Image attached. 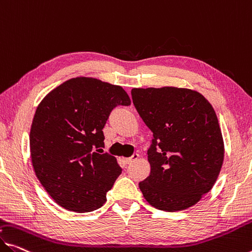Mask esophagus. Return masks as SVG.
<instances>
[{"label":"esophagus","mask_w":252,"mask_h":252,"mask_svg":"<svg viewBox=\"0 0 252 252\" xmlns=\"http://www.w3.org/2000/svg\"><path fill=\"white\" fill-rule=\"evenodd\" d=\"M138 158V154H133V156H131L130 158H125V163L126 164H131L133 163V162H135Z\"/></svg>","instance_id":"obj_1"}]
</instances>
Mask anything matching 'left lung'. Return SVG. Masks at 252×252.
<instances>
[{
	"mask_svg": "<svg viewBox=\"0 0 252 252\" xmlns=\"http://www.w3.org/2000/svg\"><path fill=\"white\" fill-rule=\"evenodd\" d=\"M131 99L153 133L150 176L138 184L146 202L166 212L198 203L214 186L224 158L211 103L198 92L172 87L133 89Z\"/></svg>",
	"mask_w": 252,
	"mask_h": 252,
	"instance_id": "obj_1",
	"label": "left lung"
}]
</instances>
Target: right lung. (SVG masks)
Wrapping results in <instances>:
<instances>
[{
	"label": "right lung",
	"mask_w": 252,
	"mask_h": 252,
	"mask_svg": "<svg viewBox=\"0 0 252 252\" xmlns=\"http://www.w3.org/2000/svg\"><path fill=\"white\" fill-rule=\"evenodd\" d=\"M122 87L75 77L54 89L37 107L30 129L34 173L65 210L86 213L106 203L122 173L116 158L103 153V127L117 106H129Z\"/></svg>",
	"instance_id": "add662e5"
}]
</instances>
